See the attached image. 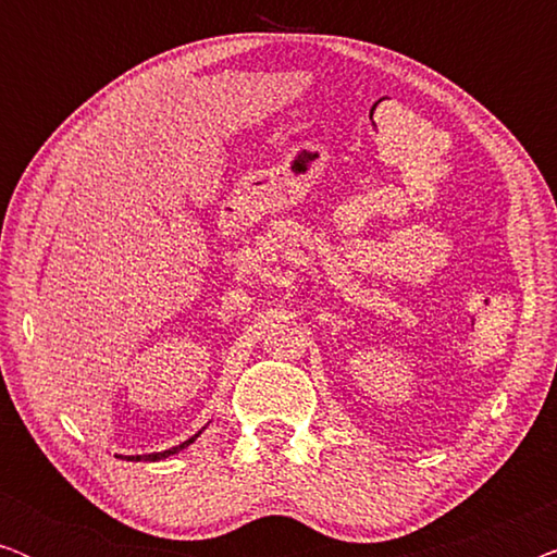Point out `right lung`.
<instances>
[{
	"instance_id": "obj_1",
	"label": "right lung",
	"mask_w": 557,
	"mask_h": 557,
	"mask_svg": "<svg viewBox=\"0 0 557 557\" xmlns=\"http://www.w3.org/2000/svg\"><path fill=\"white\" fill-rule=\"evenodd\" d=\"M202 431H205V429H202ZM202 431H197L195 436H189L187 441H182L180 446H172V448H166V451H157V454H136V456H121V454H116V459H126V461H162V459H170V456L180 454L182 448H187L189 444H195V438L200 436Z\"/></svg>"
}]
</instances>
